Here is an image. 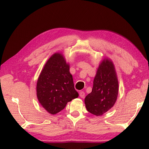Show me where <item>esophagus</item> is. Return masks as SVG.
Masks as SVG:
<instances>
[{"mask_svg": "<svg viewBox=\"0 0 149 149\" xmlns=\"http://www.w3.org/2000/svg\"><path fill=\"white\" fill-rule=\"evenodd\" d=\"M79 96H80V97L84 98L85 97V93L84 91H80L79 92Z\"/></svg>", "mask_w": 149, "mask_h": 149, "instance_id": "34e87169", "label": "esophagus"}]
</instances>
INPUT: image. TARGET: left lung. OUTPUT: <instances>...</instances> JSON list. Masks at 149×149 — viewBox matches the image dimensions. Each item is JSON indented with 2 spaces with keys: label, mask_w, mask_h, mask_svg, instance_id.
I'll return each mask as SVG.
<instances>
[{
  "label": "left lung",
  "mask_w": 149,
  "mask_h": 149,
  "mask_svg": "<svg viewBox=\"0 0 149 149\" xmlns=\"http://www.w3.org/2000/svg\"><path fill=\"white\" fill-rule=\"evenodd\" d=\"M118 94V81L114 65L109 59L100 63L93 81L92 92L85 99L88 112L101 116L112 108Z\"/></svg>",
  "instance_id": "1"
}]
</instances>
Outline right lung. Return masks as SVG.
Segmentation results:
<instances>
[{
    "mask_svg": "<svg viewBox=\"0 0 149 149\" xmlns=\"http://www.w3.org/2000/svg\"><path fill=\"white\" fill-rule=\"evenodd\" d=\"M39 102L48 112L56 114L77 98L70 65L63 55L55 53L48 60L37 83Z\"/></svg>",
    "mask_w": 149,
    "mask_h": 149,
    "instance_id": "add662e5",
    "label": "right lung"
}]
</instances>
